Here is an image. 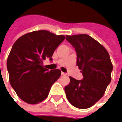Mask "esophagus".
<instances>
[{
    "label": "esophagus",
    "mask_w": 122,
    "mask_h": 122,
    "mask_svg": "<svg viewBox=\"0 0 122 122\" xmlns=\"http://www.w3.org/2000/svg\"><path fill=\"white\" fill-rule=\"evenodd\" d=\"M61 75H62V76H66V73L64 72H61Z\"/></svg>",
    "instance_id": "34e87169"
}]
</instances>
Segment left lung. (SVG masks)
I'll return each instance as SVG.
<instances>
[{
  "label": "left lung",
  "instance_id": "obj_1",
  "mask_svg": "<svg viewBox=\"0 0 122 122\" xmlns=\"http://www.w3.org/2000/svg\"><path fill=\"white\" fill-rule=\"evenodd\" d=\"M66 39L76 50V65L83 76L81 80L70 76V82L65 87L66 96L73 106L87 109L104 94L112 80L113 65L107 50L89 35H66Z\"/></svg>",
  "mask_w": 122,
  "mask_h": 122
}]
</instances>
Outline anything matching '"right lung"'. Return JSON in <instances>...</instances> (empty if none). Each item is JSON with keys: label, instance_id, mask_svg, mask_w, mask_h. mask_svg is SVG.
I'll return each instance as SVG.
<instances>
[{"label": "right lung", "instance_id": "right-lung-1", "mask_svg": "<svg viewBox=\"0 0 122 122\" xmlns=\"http://www.w3.org/2000/svg\"><path fill=\"white\" fill-rule=\"evenodd\" d=\"M65 39L47 30L27 33L14 42L7 67L9 81L16 94L28 104H35L47 97L51 87L59 78V69L49 71L43 61L52 56Z\"/></svg>", "mask_w": 122, "mask_h": 122}]
</instances>
